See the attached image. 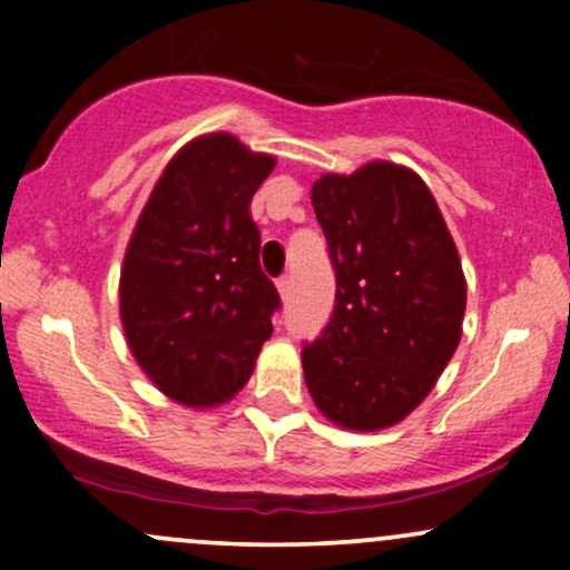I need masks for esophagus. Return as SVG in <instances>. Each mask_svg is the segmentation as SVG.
<instances>
[{
  "label": "esophagus",
  "instance_id": "esophagus-1",
  "mask_svg": "<svg viewBox=\"0 0 570 570\" xmlns=\"http://www.w3.org/2000/svg\"><path fill=\"white\" fill-rule=\"evenodd\" d=\"M276 286H278V294H281V299H289L292 297V276H281L278 281H276Z\"/></svg>",
  "mask_w": 570,
  "mask_h": 570
}]
</instances>
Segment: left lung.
I'll list each match as a JSON object with an SVG mask.
<instances>
[{"label":"left lung","mask_w":570,"mask_h":570,"mask_svg":"<svg viewBox=\"0 0 570 570\" xmlns=\"http://www.w3.org/2000/svg\"><path fill=\"white\" fill-rule=\"evenodd\" d=\"M335 267V311L305 343V383L337 426L404 421L461 340L466 278L434 195L415 171L375 160L311 189Z\"/></svg>","instance_id":"1"}]
</instances>
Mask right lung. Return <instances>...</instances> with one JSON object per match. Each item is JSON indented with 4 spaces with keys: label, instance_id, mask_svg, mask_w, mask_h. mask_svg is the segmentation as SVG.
<instances>
[{
    "label": "right lung",
    "instance_id": "add662e5",
    "mask_svg": "<svg viewBox=\"0 0 570 570\" xmlns=\"http://www.w3.org/2000/svg\"><path fill=\"white\" fill-rule=\"evenodd\" d=\"M276 158L230 134L174 155L130 235L120 273L128 348L174 402L214 407L252 377L281 299L248 214Z\"/></svg>",
    "mask_w": 570,
    "mask_h": 570
}]
</instances>
